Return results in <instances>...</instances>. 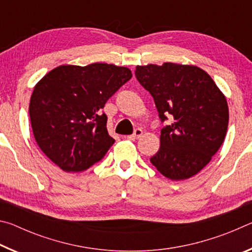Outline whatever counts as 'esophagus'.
Listing matches in <instances>:
<instances>
[{
  "label": "esophagus",
  "mask_w": 252,
  "mask_h": 252,
  "mask_svg": "<svg viewBox=\"0 0 252 252\" xmlns=\"http://www.w3.org/2000/svg\"><path fill=\"white\" fill-rule=\"evenodd\" d=\"M142 133H143V131H142L141 129H135V130H134V132H133V134L127 135L126 138L129 139V140H136V139H139L140 136L142 135Z\"/></svg>",
  "instance_id": "34e87169"
}]
</instances>
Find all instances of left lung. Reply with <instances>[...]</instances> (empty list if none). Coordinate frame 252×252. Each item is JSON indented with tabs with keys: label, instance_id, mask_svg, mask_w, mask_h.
<instances>
[{
	"label": "left lung",
	"instance_id": "obj_1",
	"mask_svg": "<svg viewBox=\"0 0 252 252\" xmlns=\"http://www.w3.org/2000/svg\"><path fill=\"white\" fill-rule=\"evenodd\" d=\"M135 78L152 95L162 127L160 149L150 161L170 180L193 177L222 144L229 122L223 93L206 71L194 65L163 63L135 67Z\"/></svg>",
	"mask_w": 252,
	"mask_h": 252
}]
</instances>
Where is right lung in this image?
<instances>
[{
  "label": "right lung",
  "instance_id": "obj_1",
  "mask_svg": "<svg viewBox=\"0 0 252 252\" xmlns=\"http://www.w3.org/2000/svg\"><path fill=\"white\" fill-rule=\"evenodd\" d=\"M131 78L127 67L106 63L60 65L44 75L29 106L34 138L44 155L65 172L99 162L114 143L101 109Z\"/></svg>",
  "mask_w": 252,
  "mask_h": 252
}]
</instances>
